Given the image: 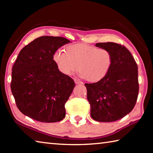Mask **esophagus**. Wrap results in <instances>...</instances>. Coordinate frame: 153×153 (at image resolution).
Listing matches in <instances>:
<instances>
[{
  "mask_svg": "<svg viewBox=\"0 0 153 153\" xmlns=\"http://www.w3.org/2000/svg\"><path fill=\"white\" fill-rule=\"evenodd\" d=\"M74 82L76 84H83L81 81H79V79H74Z\"/></svg>",
  "mask_w": 153,
  "mask_h": 153,
  "instance_id": "obj_1",
  "label": "esophagus"
}]
</instances>
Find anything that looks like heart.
I'll list each match as a JSON object with an SVG mask.
<instances>
[{
    "instance_id": "1",
    "label": "heart",
    "mask_w": 153,
    "mask_h": 153,
    "mask_svg": "<svg viewBox=\"0 0 153 153\" xmlns=\"http://www.w3.org/2000/svg\"><path fill=\"white\" fill-rule=\"evenodd\" d=\"M53 61L58 69L65 76H71L78 69L79 76L90 82H97L108 74L112 65L113 56L107 48L75 44L55 51Z\"/></svg>"
}]
</instances>
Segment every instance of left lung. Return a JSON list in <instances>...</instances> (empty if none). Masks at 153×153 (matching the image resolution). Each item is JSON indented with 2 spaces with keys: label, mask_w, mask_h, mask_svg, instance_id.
I'll return each mask as SVG.
<instances>
[{
  "label": "left lung",
  "mask_w": 153,
  "mask_h": 153,
  "mask_svg": "<svg viewBox=\"0 0 153 153\" xmlns=\"http://www.w3.org/2000/svg\"><path fill=\"white\" fill-rule=\"evenodd\" d=\"M107 48L113 56L112 65L104 78L93 84H85L90 114L99 122L120 120L135 106L139 92L138 65L125 46L114 42L96 44Z\"/></svg>",
  "instance_id": "left-lung-1"
}]
</instances>
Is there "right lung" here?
<instances>
[{"label": "right lung", "mask_w": 153, "mask_h": 153, "mask_svg": "<svg viewBox=\"0 0 153 153\" xmlns=\"http://www.w3.org/2000/svg\"><path fill=\"white\" fill-rule=\"evenodd\" d=\"M70 40L41 36L21 50L12 68L11 89L19 110L40 122L65 117V105L75 87L74 79L61 73L53 54Z\"/></svg>", "instance_id": "1"}]
</instances>
